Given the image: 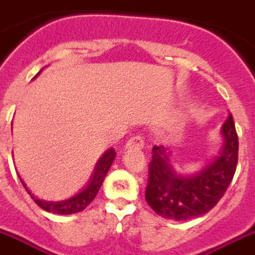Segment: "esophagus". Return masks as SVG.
Masks as SVG:
<instances>
[{
	"mask_svg": "<svg viewBox=\"0 0 255 255\" xmlns=\"http://www.w3.org/2000/svg\"><path fill=\"white\" fill-rule=\"evenodd\" d=\"M144 147V139L141 137L140 135H136L133 137H131L128 143L126 144V148H137L141 149Z\"/></svg>",
	"mask_w": 255,
	"mask_h": 255,
	"instance_id": "1",
	"label": "esophagus"
}]
</instances>
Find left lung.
Instances as JSON below:
<instances>
[{
    "label": "left lung",
    "instance_id": "8db88e82",
    "mask_svg": "<svg viewBox=\"0 0 255 255\" xmlns=\"http://www.w3.org/2000/svg\"><path fill=\"white\" fill-rule=\"evenodd\" d=\"M221 135L223 144L218 155L194 174L178 172L171 162L170 151L162 145L153 147L145 201L158 215L188 221L205 215L221 201L238 162V135L231 115L222 126Z\"/></svg>",
    "mask_w": 255,
    "mask_h": 255
}]
</instances>
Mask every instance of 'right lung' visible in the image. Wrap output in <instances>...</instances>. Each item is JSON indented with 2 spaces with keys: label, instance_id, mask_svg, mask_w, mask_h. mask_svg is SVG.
Returning <instances> with one entry per match:
<instances>
[{
  "label": "right lung",
  "instance_id": "add662e5",
  "mask_svg": "<svg viewBox=\"0 0 255 255\" xmlns=\"http://www.w3.org/2000/svg\"><path fill=\"white\" fill-rule=\"evenodd\" d=\"M38 75H40V72H38L36 76ZM115 156H116V152H115L114 148H110L108 151H106V152L103 153L102 158L97 160L88 184H87L79 194H76V195H73L72 198H68L65 201L49 202L38 199V198H36L33 195L32 192L29 191L28 187H26V184L24 183V180L21 179V178H19V180H21V183H22V186L25 187V190L28 191V194L30 195V198H32L33 201L36 202L37 205L40 206L42 210L48 211V213L61 214V215H69V214L80 213V211H83V210H84L97 195V192H99V190L102 187L103 182L106 179V175L108 174V171H110L111 166H112V163H114Z\"/></svg>",
  "mask_w": 255,
  "mask_h": 255
}]
</instances>
